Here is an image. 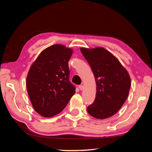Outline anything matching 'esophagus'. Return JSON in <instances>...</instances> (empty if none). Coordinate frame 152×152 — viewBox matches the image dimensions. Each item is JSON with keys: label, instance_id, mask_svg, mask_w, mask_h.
<instances>
[{"label": "esophagus", "instance_id": "1", "mask_svg": "<svg viewBox=\"0 0 152 152\" xmlns=\"http://www.w3.org/2000/svg\"><path fill=\"white\" fill-rule=\"evenodd\" d=\"M84 86L83 85H80L79 86V88H80V91H82V90H84Z\"/></svg>", "mask_w": 152, "mask_h": 152}]
</instances>
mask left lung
<instances>
[{
	"label": "left lung",
	"mask_w": 152,
	"mask_h": 152,
	"mask_svg": "<svg viewBox=\"0 0 152 152\" xmlns=\"http://www.w3.org/2000/svg\"><path fill=\"white\" fill-rule=\"evenodd\" d=\"M80 51L91 67L96 84V98L87 111L96 119H107L116 114L127 100L130 76L119 60L104 48H81Z\"/></svg>",
	"instance_id": "1"
}]
</instances>
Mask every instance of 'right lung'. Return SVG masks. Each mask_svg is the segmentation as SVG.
<instances>
[{
    "mask_svg": "<svg viewBox=\"0 0 152 152\" xmlns=\"http://www.w3.org/2000/svg\"><path fill=\"white\" fill-rule=\"evenodd\" d=\"M73 50L61 44L45 48L28 72L26 85L33 109L43 117H52L62 111L75 88L69 81L68 61Z\"/></svg>",
    "mask_w": 152,
    "mask_h": 152,
    "instance_id": "right-lung-1",
    "label": "right lung"
}]
</instances>
